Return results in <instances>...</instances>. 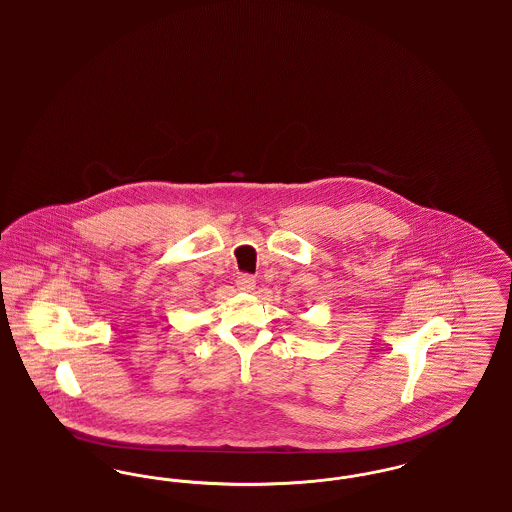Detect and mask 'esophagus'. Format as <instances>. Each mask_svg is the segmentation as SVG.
Masks as SVG:
<instances>
[{
    "instance_id": "obj_1",
    "label": "esophagus",
    "mask_w": 512,
    "mask_h": 512,
    "mask_svg": "<svg viewBox=\"0 0 512 512\" xmlns=\"http://www.w3.org/2000/svg\"><path fill=\"white\" fill-rule=\"evenodd\" d=\"M255 276H251V274H240L238 276V280H236V286H238V290L240 292H253L255 290Z\"/></svg>"
}]
</instances>
